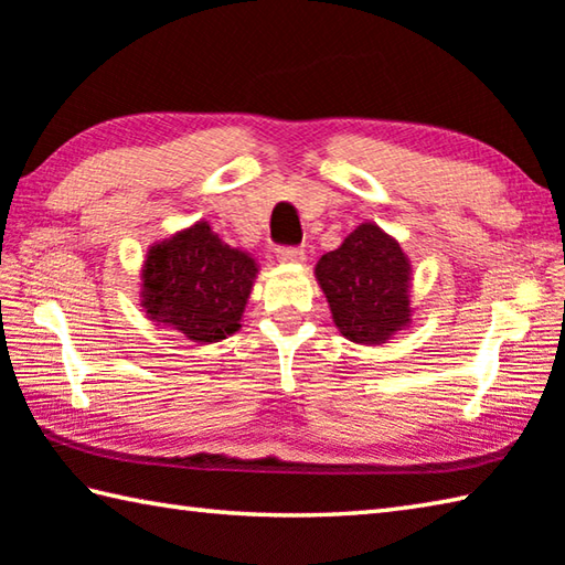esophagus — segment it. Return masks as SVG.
I'll return each instance as SVG.
<instances>
[{
	"label": "esophagus",
	"mask_w": 565,
	"mask_h": 565,
	"mask_svg": "<svg viewBox=\"0 0 565 565\" xmlns=\"http://www.w3.org/2000/svg\"><path fill=\"white\" fill-rule=\"evenodd\" d=\"M276 259L281 264H303L306 252L299 247H279L276 249Z\"/></svg>",
	"instance_id": "esophagus-1"
}]
</instances>
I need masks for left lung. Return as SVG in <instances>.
Instances as JSON below:
<instances>
[{
    "mask_svg": "<svg viewBox=\"0 0 565 565\" xmlns=\"http://www.w3.org/2000/svg\"><path fill=\"white\" fill-rule=\"evenodd\" d=\"M316 281L341 335L383 345L413 326V264L395 237L363 222L316 264Z\"/></svg>",
    "mask_w": 565,
    "mask_h": 565,
    "instance_id": "1",
    "label": "left lung"
}]
</instances>
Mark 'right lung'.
<instances>
[{"label": "right lung", "instance_id": "add662e5", "mask_svg": "<svg viewBox=\"0 0 565 565\" xmlns=\"http://www.w3.org/2000/svg\"><path fill=\"white\" fill-rule=\"evenodd\" d=\"M259 264L204 220L156 242L140 269V306L152 323L200 345L242 328Z\"/></svg>", "mask_w": 565, "mask_h": 565}]
</instances>
